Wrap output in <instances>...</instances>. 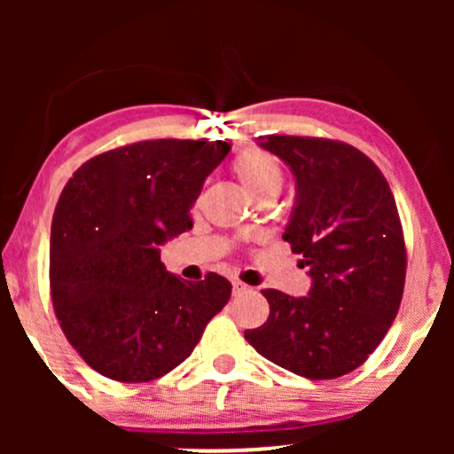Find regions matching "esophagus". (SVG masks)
I'll list each match as a JSON object with an SVG mask.
<instances>
[{
  "label": "esophagus",
  "instance_id": "esophagus-1",
  "mask_svg": "<svg viewBox=\"0 0 454 454\" xmlns=\"http://www.w3.org/2000/svg\"><path fill=\"white\" fill-rule=\"evenodd\" d=\"M249 293V286L243 284V281H232V294L239 296V294H245Z\"/></svg>",
  "mask_w": 454,
  "mask_h": 454
}]
</instances>
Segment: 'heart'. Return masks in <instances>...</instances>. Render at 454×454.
I'll return each mask as SVG.
<instances>
[{"instance_id":"heart-1","label":"heart","mask_w":454,"mask_h":454,"mask_svg":"<svg viewBox=\"0 0 454 454\" xmlns=\"http://www.w3.org/2000/svg\"><path fill=\"white\" fill-rule=\"evenodd\" d=\"M232 170L252 198L264 194V192L278 194L284 184V173H281L278 160L262 149L241 151L232 161Z\"/></svg>"}]
</instances>
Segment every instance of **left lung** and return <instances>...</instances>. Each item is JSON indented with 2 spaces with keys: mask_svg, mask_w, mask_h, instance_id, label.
I'll return each instance as SVG.
<instances>
[{
  "mask_svg": "<svg viewBox=\"0 0 454 454\" xmlns=\"http://www.w3.org/2000/svg\"><path fill=\"white\" fill-rule=\"evenodd\" d=\"M294 176L284 241L301 254L307 296L262 290L269 317L245 331L258 354L309 380L346 376L369 358L397 316L405 245L393 192L367 155L326 138L260 137Z\"/></svg>",
  "mask_w": 454,
  "mask_h": 454,
  "instance_id": "8db88e82",
  "label": "left lung"
}]
</instances>
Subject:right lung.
Masks as SVG:
<instances>
[{"instance_id": "1", "label": "right lung", "mask_w": 454, "mask_h": 454, "mask_svg": "<svg viewBox=\"0 0 454 454\" xmlns=\"http://www.w3.org/2000/svg\"><path fill=\"white\" fill-rule=\"evenodd\" d=\"M231 145L143 140L96 155L61 192L51 226V294L67 341L117 382H149L190 356L231 299L217 273H168L160 245L192 231L190 209Z\"/></svg>"}]
</instances>
